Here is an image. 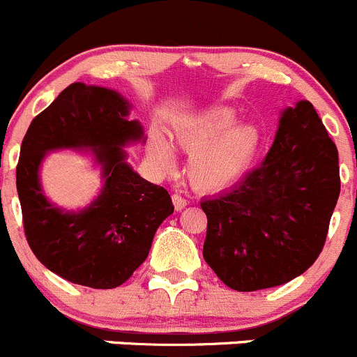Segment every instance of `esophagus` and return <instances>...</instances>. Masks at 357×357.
Segmentation results:
<instances>
[{"mask_svg":"<svg viewBox=\"0 0 357 357\" xmlns=\"http://www.w3.org/2000/svg\"><path fill=\"white\" fill-rule=\"evenodd\" d=\"M172 202H174L176 211H181V209H185L186 204H188V200H186L183 195H179V193H174V195H172Z\"/></svg>","mask_w":357,"mask_h":357,"instance_id":"1","label":"esophagus"}]
</instances>
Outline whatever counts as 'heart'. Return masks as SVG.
<instances>
[{
  "label": "heart",
  "instance_id": "heart-1",
  "mask_svg": "<svg viewBox=\"0 0 357 357\" xmlns=\"http://www.w3.org/2000/svg\"><path fill=\"white\" fill-rule=\"evenodd\" d=\"M234 122V109L213 108L174 127V144L192 153L186 176L190 185L199 192L227 188L251 162L259 141L258 130L251 123L230 128ZM151 153L162 169L169 171L172 167V151L160 137H155L151 143Z\"/></svg>",
  "mask_w": 357,
  "mask_h": 357
}]
</instances>
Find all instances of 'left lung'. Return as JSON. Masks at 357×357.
Returning a JSON list of instances; mask_svg holds the SVG:
<instances>
[{
  "label": "left lung",
  "mask_w": 357,
  "mask_h": 357,
  "mask_svg": "<svg viewBox=\"0 0 357 357\" xmlns=\"http://www.w3.org/2000/svg\"><path fill=\"white\" fill-rule=\"evenodd\" d=\"M340 195L338 151L309 101L282 112L265 160L200 207L204 259L235 291L298 278L323 251Z\"/></svg>",
  "instance_id": "1"
}]
</instances>
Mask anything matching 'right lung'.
I'll return each mask as SVG.
<instances>
[{
	"instance_id": "obj_1",
	"label": "right lung",
	"mask_w": 357,
	"mask_h": 357,
	"mask_svg": "<svg viewBox=\"0 0 357 357\" xmlns=\"http://www.w3.org/2000/svg\"><path fill=\"white\" fill-rule=\"evenodd\" d=\"M130 105L105 86L71 83L31 122L17 164L24 231L34 256L69 282L94 289L123 284L146 259L157 228L172 214L171 195L141 178L123 146L143 139ZM89 147L103 169L100 197L69 213L46 200L39 165L48 151Z\"/></svg>"
}]
</instances>
